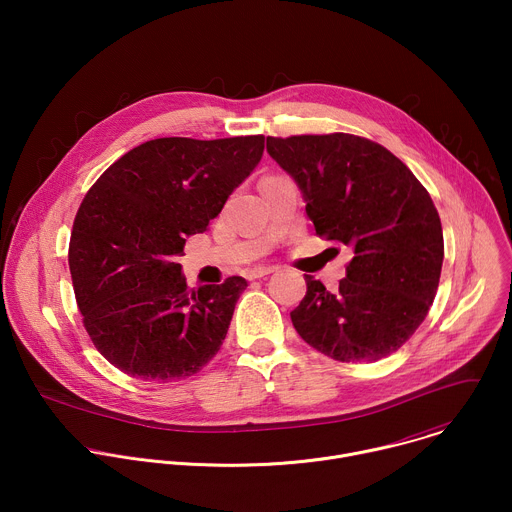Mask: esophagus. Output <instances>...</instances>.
<instances>
[{
	"label": "esophagus",
	"mask_w": 512,
	"mask_h": 512,
	"mask_svg": "<svg viewBox=\"0 0 512 512\" xmlns=\"http://www.w3.org/2000/svg\"><path fill=\"white\" fill-rule=\"evenodd\" d=\"M273 271H277V267H273V265H257V267L247 271V279H259V277H265V275H269Z\"/></svg>",
	"instance_id": "1"
}]
</instances>
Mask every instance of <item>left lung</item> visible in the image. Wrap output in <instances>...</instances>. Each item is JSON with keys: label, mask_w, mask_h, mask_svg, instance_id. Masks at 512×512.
<instances>
[{"label": "left lung", "mask_w": 512, "mask_h": 512, "mask_svg": "<svg viewBox=\"0 0 512 512\" xmlns=\"http://www.w3.org/2000/svg\"><path fill=\"white\" fill-rule=\"evenodd\" d=\"M267 152L298 182L316 235L354 253L334 291L306 275V296L289 314L298 334L340 362H375L399 350L440 283L444 233L431 196L367 137H267Z\"/></svg>", "instance_id": "obj_1"}]
</instances>
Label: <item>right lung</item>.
<instances>
[{
  "label": "right lung",
  "mask_w": 512,
  "mask_h": 512,
  "mask_svg": "<svg viewBox=\"0 0 512 512\" xmlns=\"http://www.w3.org/2000/svg\"><path fill=\"white\" fill-rule=\"evenodd\" d=\"M265 137L145 141L91 186L72 225L68 267L95 348L129 377L170 383L221 350L247 281L188 289L186 239L204 233L255 170Z\"/></svg>",
  "instance_id": "obj_1"
}]
</instances>
